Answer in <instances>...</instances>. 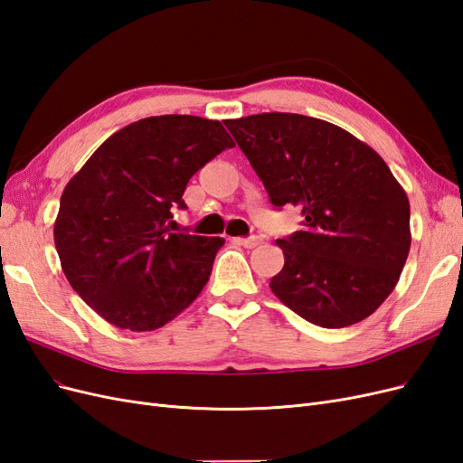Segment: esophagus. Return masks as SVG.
Listing matches in <instances>:
<instances>
[{"instance_id": "34e87169", "label": "esophagus", "mask_w": 463, "mask_h": 463, "mask_svg": "<svg viewBox=\"0 0 463 463\" xmlns=\"http://www.w3.org/2000/svg\"><path fill=\"white\" fill-rule=\"evenodd\" d=\"M235 245H241V247H247V249H253V247H257V245H260L262 243V240L260 237H233L232 240Z\"/></svg>"}]
</instances>
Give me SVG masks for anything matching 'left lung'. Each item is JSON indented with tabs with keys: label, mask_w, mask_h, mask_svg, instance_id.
<instances>
[{
	"label": "left lung",
	"mask_w": 463,
	"mask_h": 463,
	"mask_svg": "<svg viewBox=\"0 0 463 463\" xmlns=\"http://www.w3.org/2000/svg\"><path fill=\"white\" fill-rule=\"evenodd\" d=\"M276 208L301 210L270 289L322 328L373 315L408 260L410 201L386 162L338 125L299 114L226 119Z\"/></svg>",
	"instance_id": "left-lung-1"
}]
</instances>
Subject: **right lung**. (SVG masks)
Returning a JSON list of instances; mask_svg holds the SVG:
<instances>
[{
  "label": "right lung",
  "instance_id": "obj_1",
  "mask_svg": "<svg viewBox=\"0 0 463 463\" xmlns=\"http://www.w3.org/2000/svg\"><path fill=\"white\" fill-rule=\"evenodd\" d=\"M220 121L154 116L119 129L69 179L53 241L69 284L109 325L156 330L199 298L222 237L170 233L189 179L233 148Z\"/></svg>",
  "mask_w": 463,
  "mask_h": 463
}]
</instances>
